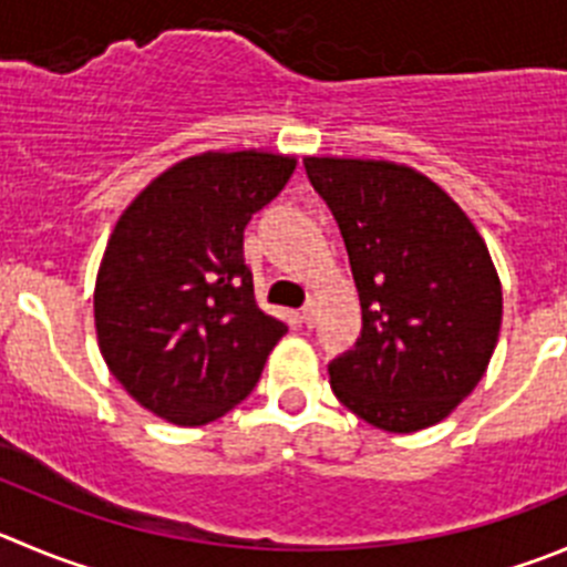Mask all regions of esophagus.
<instances>
[{
	"label": "esophagus",
	"instance_id": "1",
	"mask_svg": "<svg viewBox=\"0 0 567 567\" xmlns=\"http://www.w3.org/2000/svg\"><path fill=\"white\" fill-rule=\"evenodd\" d=\"M300 320H303L306 328L315 326V320H317V303H315V300H309V303L303 306V311H300Z\"/></svg>",
	"mask_w": 567,
	"mask_h": 567
}]
</instances>
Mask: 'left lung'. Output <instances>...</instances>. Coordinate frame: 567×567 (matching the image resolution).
I'll return each instance as SVG.
<instances>
[{
    "mask_svg": "<svg viewBox=\"0 0 567 567\" xmlns=\"http://www.w3.org/2000/svg\"><path fill=\"white\" fill-rule=\"evenodd\" d=\"M348 247L361 337L328 364L331 390L395 434L449 417L482 381L501 331L487 245L436 183L390 161L306 158Z\"/></svg>",
    "mask_w": 567,
    "mask_h": 567,
    "instance_id": "left-lung-1",
    "label": "left lung"
}]
</instances>
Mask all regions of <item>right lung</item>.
Wrapping results in <instances>:
<instances>
[{
  "label": "right lung",
  "mask_w": 567,
  "mask_h": 567,
  "mask_svg": "<svg viewBox=\"0 0 567 567\" xmlns=\"http://www.w3.org/2000/svg\"><path fill=\"white\" fill-rule=\"evenodd\" d=\"M295 164L256 150L194 155L118 217L96 275V339L113 379L158 417H223L250 395L287 333L258 309L245 228Z\"/></svg>",
  "instance_id": "obj_1"
}]
</instances>
